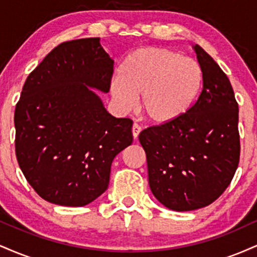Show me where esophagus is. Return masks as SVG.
Wrapping results in <instances>:
<instances>
[{"label": "esophagus", "instance_id": "1", "mask_svg": "<svg viewBox=\"0 0 257 257\" xmlns=\"http://www.w3.org/2000/svg\"><path fill=\"white\" fill-rule=\"evenodd\" d=\"M132 132H133V137H134V139H138L139 134H140V132H141V126L137 124V123H134V124H133Z\"/></svg>", "mask_w": 257, "mask_h": 257}]
</instances>
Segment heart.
I'll list each match as a JSON object with an SVG mask.
<instances>
[{
    "mask_svg": "<svg viewBox=\"0 0 257 257\" xmlns=\"http://www.w3.org/2000/svg\"><path fill=\"white\" fill-rule=\"evenodd\" d=\"M203 85V70L194 59L164 47H145L128 55L111 83L114 100L124 108L140 95L146 119L166 124L190 111Z\"/></svg>",
    "mask_w": 257,
    "mask_h": 257,
    "instance_id": "heart-1",
    "label": "heart"
}]
</instances>
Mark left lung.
I'll return each mask as SVG.
<instances>
[{"label":"left lung","mask_w":257,"mask_h":257,"mask_svg":"<svg viewBox=\"0 0 257 257\" xmlns=\"http://www.w3.org/2000/svg\"><path fill=\"white\" fill-rule=\"evenodd\" d=\"M193 48L203 70L197 101L181 118L139 135L153 196L176 211L215 202L231 184L240 156L238 102L231 82L202 47Z\"/></svg>","instance_id":"obj_1"}]
</instances>
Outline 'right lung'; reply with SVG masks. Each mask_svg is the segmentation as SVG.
<instances>
[{"mask_svg":"<svg viewBox=\"0 0 257 257\" xmlns=\"http://www.w3.org/2000/svg\"><path fill=\"white\" fill-rule=\"evenodd\" d=\"M113 60L99 37L63 42L26 78L14 112L16 155L41 198L83 206L107 190L111 164L132 145L133 120L116 118L107 93Z\"/></svg>","mask_w":257,"mask_h":257,"instance_id":"add662e5","label":"right lung"}]
</instances>
